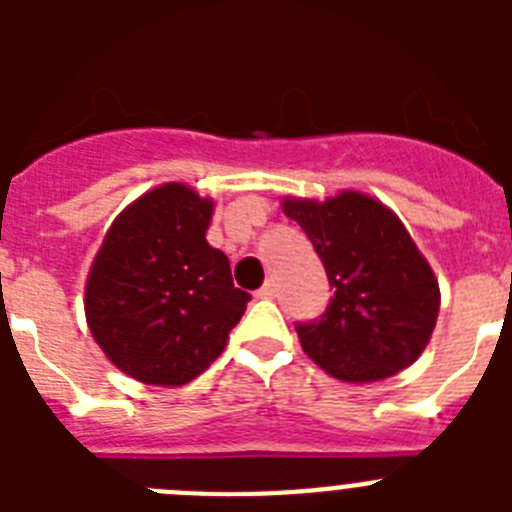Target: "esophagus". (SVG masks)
Segmentation results:
<instances>
[{"label": "esophagus", "instance_id": "34e87169", "mask_svg": "<svg viewBox=\"0 0 512 512\" xmlns=\"http://www.w3.org/2000/svg\"><path fill=\"white\" fill-rule=\"evenodd\" d=\"M256 297H261V300H271V297H277V284H274L269 279V282H266L264 287H261L259 292H256Z\"/></svg>", "mask_w": 512, "mask_h": 512}]
</instances>
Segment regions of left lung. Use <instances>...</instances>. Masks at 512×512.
<instances>
[{
    "instance_id": "obj_1",
    "label": "left lung",
    "mask_w": 512,
    "mask_h": 512,
    "mask_svg": "<svg viewBox=\"0 0 512 512\" xmlns=\"http://www.w3.org/2000/svg\"><path fill=\"white\" fill-rule=\"evenodd\" d=\"M333 289L320 318L295 323L305 354L343 382H377L423 354L438 318V282L405 225L359 192L287 200Z\"/></svg>"
}]
</instances>
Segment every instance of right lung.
<instances>
[{
	"mask_svg": "<svg viewBox=\"0 0 512 512\" xmlns=\"http://www.w3.org/2000/svg\"><path fill=\"white\" fill-rule=\"evenodd\" d=\"M212 202L184 184L135 200L104 235L87 320L107 359L146 384H187L223 354L246 312L230 261L207 243Z\"/></svg>",
	"mask_w": 512,
	"mask_h": 512,
	"instance_id": "1",
	"label": "right lung"
}]
</instances>
